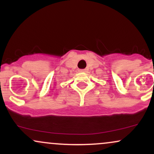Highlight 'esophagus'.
Instances as JSON below:
<instances>
[{
	"label": "esophagus",
	"instance_id": "1",
	"mask_svg": "<svg viewBox=\"0 0 154 154\" xmlns=\"http://www.w3.org/2000/svg\"><path fill=\"white\" fill-rule=\"evenodd\" d=\"M79 71L80 72H85V69H79Z\"/></svg>",
	"mask_w": 154,
	"mask_h": 154
}]
</instances>
